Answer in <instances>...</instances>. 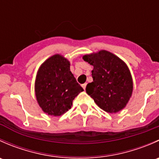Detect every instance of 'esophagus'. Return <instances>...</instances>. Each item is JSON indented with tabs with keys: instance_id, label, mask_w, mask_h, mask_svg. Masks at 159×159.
<instances>
[{
	"instance_id": "34e87169",
	"label": "esophagus",
	"mask_w": 159,
	"mask_h": 159,
	"mask_svg": "<svg viewBox=\"0 0 159 159\" xmlns=\"http://www.w3.org/2000/svg\"><path fill=\"white\" fill-rule=\"evenodd\" d=\"M86 85H87V84H83L82 85H81V86H82L83 89H84V90H85V89H86Z\"/></svg>"
}]
</instances>
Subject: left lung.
<instances>
[{"label": "left lung", "instance_id": "8db88e82", "mask_svg": "<svg viewBox=\"0 0 159 159\" xmlns=\"http://www.w3.org/2000/svg\"><path fill=\"white\" fill-rule=\"evenodd\" d=\"M93 65V81L86 92L102 109L115 113L125 107L132 94L133 82L129 68L122 60L107 51L83 56Z\"/></svg>", "mask_w": 159, "mask_h": 159}]
</instances>
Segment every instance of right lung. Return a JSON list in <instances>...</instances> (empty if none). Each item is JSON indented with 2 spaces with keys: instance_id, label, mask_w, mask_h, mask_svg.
Listing matches in <instances>:
<instances>
[{
  "instance_id": "right-lung-1",
  "label": "right lung",
  "mask_w": 159,
  "mask_h": 159,
  "mask_svg": "<svg viewBox=\"0 0 159 159\" xmlns=\"http://www.w3.org/2000/svg\"><path fill=\"white\" fill-rule=\"evenodd\" d=\"M83 91L70 72L69 61L62 56L55 54L40 67L35 81V94L40 107L48 115H63Z\"/></svg>"
}]
</instances>
